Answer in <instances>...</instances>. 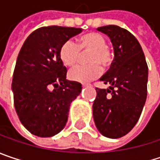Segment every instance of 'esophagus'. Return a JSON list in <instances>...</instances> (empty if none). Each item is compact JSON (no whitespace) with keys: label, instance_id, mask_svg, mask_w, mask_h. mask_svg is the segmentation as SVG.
I'll return each instance as SVG.
<instances>
[{"label":"esophagus","instance_id":"obj_1","mask_svg":"<svg viewBox=\"0 0 160 160\" xmlns=\"http://www.w3.org/2000/svg\"><path fill=\"white\" fill-rule=\"evenodd\" d=\"M90 85H87V84H83V87H86V86H89Z\"/></svg>","mask_w":160,"mask_h":160}]
</instances>
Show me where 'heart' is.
<instances>
[{"instance_id": "obj_1", "label": "heart", "mask_w": 160, "mask_h": 160, "mask_svg": "<svg viewBox=\"0 0 160 160\" xmlns=\"http://www.w3.org/2000/svg\"><path fill=\"white\" fill-rule=\"evenodd\" d=\"M81 51H89L87 64H78L69 72V77L77 82L87 83L102 74V66L108 68L114 60V53L107 46V41L98 32H89L80 37L76 43L73 40L64 42L60 48V58L65 65L72 66L79 60Z\"/></svg>"}]
</instances>
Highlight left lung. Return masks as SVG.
I'll use <instances>...</instances> for the list:
<instances>
[{
    "mask_svg": "<svg viewBox=\"0 0 160 160\" xmlns=\"http://www.w3.org/2000/svg\"><path fill=\"white\" fill-rule=\"evenodd\" d=\"M97 30L109 36L115 57L100 78L110 86L96 88L93 116L102 135L118 138L131 131L140 118L148 94V68L142 48L130 32L118 25Z\"/></svg>",
    "mask_w": 160,
    "mask_h": 160,
    "instance_id": "left-lung-1",
    "label": "left lung"
}]
</instances>
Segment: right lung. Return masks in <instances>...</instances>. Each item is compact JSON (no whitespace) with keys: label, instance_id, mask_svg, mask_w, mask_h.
<instances>
[{"label":"right lung","instance_id":"add662e5","mask_svg":"<svg viewBox=\"0 0 160 160\" xmlns=\"http://www.w3.org/2000/svg\"><path fill=\"white\" fill-rule=\"evenodd\" d=\"M81 32L43 26L33 31L20 50L12 84L14 107L22 124L35 136L49 138L61 131L71 102L82 91L80 83L66 80L60 58L63 42Z\"/></svg>","mask_w":160,"mask_h":160}]
</instances>
